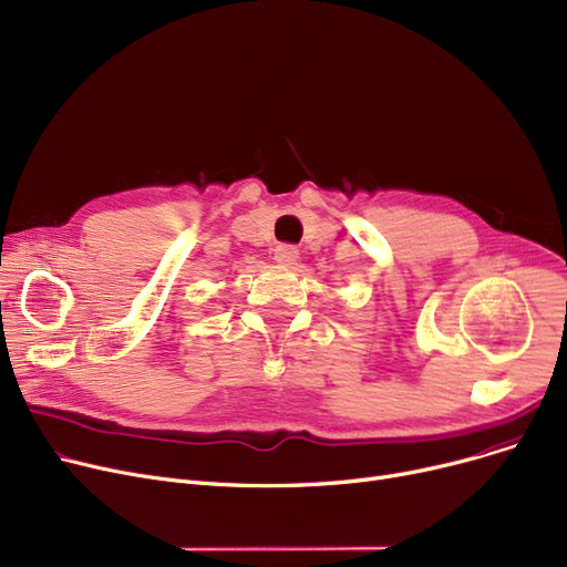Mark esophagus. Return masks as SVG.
<instances>
[{
    "mask_svg": "<svg viewBox=\"0 0 567 567\" xmlns=\"http://www.w3.org/2000/svg\"><path fill=\"white\" fill-rule=\"evenodd\" d=\"M274 255H276V261H278V264L291 266V264H297V259H299V248H297V245L282 243V245H278Z\"/></svg>",
    "mask_w": 567,
    "mask_h": 567,
    "instance_id": "esophagus-1",
    "label": "esophagus"
}]
</instances>
